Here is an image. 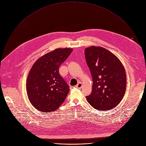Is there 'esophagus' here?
<instances>
[{
    "mask_svg": "<svg viewBox=\"0 0 146 146\" xmlns=\"http://www.w3.org/2000/svg\"><path fill=\"white\" fill-rule=\"evenodd\" d=\"M76 88H79V89H80V88H81L82 87V83L81 82H78V84H77V86H76Z\"/></svg>",
    "mask_w": 146,
    "mask_h": 146,
    "instance_id": "obj_1",
    "label": "esophagus"
}]
</instances>
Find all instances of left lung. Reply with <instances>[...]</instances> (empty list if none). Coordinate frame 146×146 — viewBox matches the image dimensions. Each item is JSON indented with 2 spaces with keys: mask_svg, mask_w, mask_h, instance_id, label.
Listing matches in <instances>:
<instances>
[{
  "mask_svg": "<svg viewBox=\"0 0 146 146\" xmlns=\"http://www.w3.org/2000/svg\"><path fill=\"white\" fill-rule=\"evenodd\" d=\"M85 56L93 80L92 93L86 96L88 102L95 109L103 111L115 108L126 91L123 65L115 55L102 47L86 48Z\"/></svg>",
  "mask_w": 146,
  "mask_h": 146,
  "instance_id": "8db88e82",
  "label": "left lung"
}]
</instances>
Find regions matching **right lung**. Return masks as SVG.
Returning <instances> with one entry per match:
<instances>
[{
	"label": "right lung",
	"instance_id": "obj_1",
	"mask_svg": "<svg viewBox=\"0 0 146 146\" xmlns=\"http://www.w3.org/2000/svg\"><path fill=\"white\" fill-rule=\"evenodd\" d=\"M72 51L56 48L39 58L31 69L27 92L31 103L38 111H55L66 99L69 86L60 75L59 68Z\"/></svg>",
	"mask_w": 146,
	"mask_h": 146
}]
</instances>
